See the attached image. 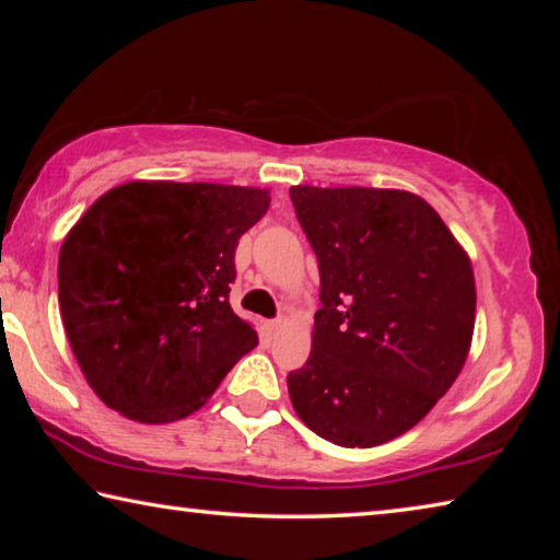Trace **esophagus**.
<instances>
[{"instance_id": "34e87169", "label": "esophagus", "mask_w": 560, "mask_h": 560, "mask_svg": "<svg viewBox=\"0 0 560 560\" xmlns=\"http://www.w3.org/2000/svg\"><path fill=\"white\" fill-rule=\"evenodd\" d=\"M281 326H283V320H281V318H273V320H269V324H267V328H269V334H273V336H277V334H279V330H281Z\"/></svg>"}]
</instances>
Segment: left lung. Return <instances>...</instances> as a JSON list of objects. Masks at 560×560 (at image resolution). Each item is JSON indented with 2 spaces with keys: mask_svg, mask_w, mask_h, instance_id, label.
I'll return each mask as SVG.
<instances>
[{
  "mask_svg": "<svg viewBox=\"0 0 560 560\" xmlns=\"http://www.w3.org/2000/svg\"><path fill=\"white\" fill-rule=\"evenodd\" d=\"M318 259L320 308L293 410L340 447H377L428 415L467 360L477 289L467 252L405 189H289Z\"/></svg>",
  "mask_w": 560,
  "mask_h": 560,
  "instance_id": "8db88e82",
  "label": "left lung"
}]
</instances>
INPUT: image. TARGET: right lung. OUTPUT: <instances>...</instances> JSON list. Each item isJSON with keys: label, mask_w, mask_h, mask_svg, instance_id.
Masks as SVG:
<instances>
[{"label": "right lung", "mask_w": 560, "mask_h": 560, "mask_svg": "<svg viewBox=\"0 0 560 560\" xmlns=\"http://www.w3.org/2000/svg\"><path fill=\"white\" fill-rule=\"evenodd\" d=\"M259 187L126 183L66 234L59 306L83 375L136 422L192 415L259 343L234 314L240 236L269 210Z\"/></svg>", "instance_id": "obj_1"}]
</instances>
